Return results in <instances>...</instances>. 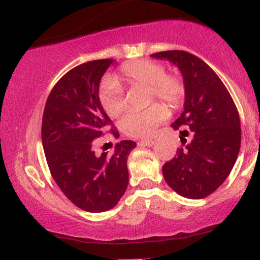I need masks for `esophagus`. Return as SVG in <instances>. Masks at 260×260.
Here are the masks:
<instances>
[{
	"label": "esophagus",
	"instance_id": "1",
	"mask_svg": "<svg viewBox=\"0 0 260 260\" xmlns=\"http://www.w3.org/2000/svg\"><path fill=\"white\" fill-rule=\"evenodd\" d=\"M154 140L153 139H144V140H140L138 143L139 145H142V147H151V145H154Z\"/></svg>",
	"mask_w": 260,
	"mask_h": 260
}]
</instances>
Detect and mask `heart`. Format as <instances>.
I'll return each mask as SVG.
<instances>
[{"label":"heart","mask_w":260,"mask_h":260,"mask_svg":"<svg viewBox=\"0 0 260 260\" xmlns=\"http://www.w3.org/2000/svg\"><path fill=\"white\" fill-rule=\"evenodd\" d=\"M100 89L99 99L103 109L111 117H117L124 110L122 86H148L149 101L159 99L170 109L182 105L186 94L183 79L177 73H166L162 63L150 59H137L124 63ZM169 111L161 104H153L143 111L128 112L121 120V129L131 137H150L155 128L165 122Z\"/></svg>","instance_id":"b5f03b06"}]
</instances>
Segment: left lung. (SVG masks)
Here are the masks:
<instances>
[{"label":"left lung","instance_id":"left-lung-1","mask_svg":"<svg viewBox=\"0 0 260 260\" xmlns=\"http://www.w3.org/2000/svg\"><path fill=\"white\" fill-rule=\"evenodd\" d=\"M151 57L178 67L186 88L183 111L171 124L180 131L183 148L162 166L164 178L182 197L205 198L228 178L240 153L237 107L221 79L197 56L171 50Z\"/></svg>","mask_w":260,"mask_h":260}]
</instances>
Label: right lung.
I'll return each instance as SVG.
<instances>
[{
	"mask_svg": "<svg viewBox=\"0 0 260 260\" xmlns=\"http://www.w3.org/2000/svg\"><path fill=\"white\" fill-rule=\"evenodd\" d=\"M113 62L96 59L68 71L52 88L43 116L41 139L53 180L74 205L89 213L110 210L120 202L128 186V155L137 147L121 140L112 155L94 151L107 132L120 136L99 99L101 78Z\"/></svg>",
	"mask_w": 260,
	"mask_h": 260,
	"instance_id": "obj_1",
	"label": "right lung"
}]
</instances>
